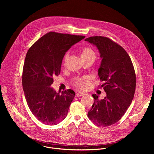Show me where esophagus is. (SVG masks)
Wrapping results in <instances>:
<instances>
[{"mask_svg":"<svg viewBox=\"0 0 154 154\" xmlns=\"http://www.w3.org/2000/svg\"><path fill=\"white\" fill-rule=\"evenodd\" d=\"M84 95H85V94H84V93H82V92H78V93L76 94L75 96L77 97H82V96H84Z\"/></svg>","mask_w":154,"mask_h":154,"instance_id":"1","label":"esophagus"}]
</instances>
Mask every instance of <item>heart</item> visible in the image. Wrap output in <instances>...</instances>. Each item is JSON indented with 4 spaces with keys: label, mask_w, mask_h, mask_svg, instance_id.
I'll return each instance as SVG.
<instances>
[{
    "label": "heart",
    "mask_w": 154,
    "mask_h": 154,
    "mask_svg": "<svg viewBox=\"0 0 154 154\" xmlns=\"http://www.w3.org/2000/svg\"><path fill=\"white\" fill-rule=\"evenodd\" d=\"M69 55V52L67 51L65 54L64 57H63V62L65 63L66 60H67ZM82 58V57H95V53L94 51L90 47H85L81 54ZM89 78L88 77H79L77 78L75 81H74V85L76 88L79 89H83L85 87V85L88 83Z\"/></svg>",
    "instance_id": "obj_1"
}]
</instances>
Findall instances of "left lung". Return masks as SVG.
Returning a JSON list of instances; mask_svg holds the SVG:
<instances>
[{
	"instance_id": "1",
	"label": "left lung",
	"mask_w": 154,
	"mask_h": 154,
	"mask_svg": "<svg viewBox=\"0 0 154 154\" xmlns=\"http://www.w3.org/2000/svg\"><path fill=\"white\" fill-rule=\"evenodd\" d=\"M95 45L103 58L98 69L99 79L107 96L103 100L93 94L94 102L88 118L98 126L117 123L130 106L134 97L136 77L131 59L126 51L108 37H90L85 40Z\"/></svg>"
}]
</instances>
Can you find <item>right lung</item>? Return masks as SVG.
I'll return each mask as SVG.
<instances>
[{
	"label": "right lung",
	"instance_id": "obj_1",
	"mask_svg": "<svg viewBox=\"0 0 154 154\" xmlns=\"http://www.w3.org/2000/svg\"><path fill=\"white\" fill-rule=\"evenodd\" d=\"M85 36L49 32L28 49L23 66L22 87L28 106L42 123L57 125L65 119L75 93L56 92L50 86L59 76L64 55Z\"/></svg>",
	"mask_w": 154,
	"mask_h": 154
}]
</instances>
